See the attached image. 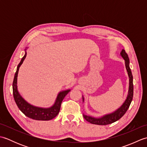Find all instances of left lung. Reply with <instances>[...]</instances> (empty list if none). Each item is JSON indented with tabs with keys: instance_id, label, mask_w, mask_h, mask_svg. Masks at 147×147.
<instances>
[{
	"instance_id": "left-lung-1",
	"label": "left lung",
	"mask_w": 147,
	"mask_h": 147,
	"mask_svg": "<svg viewBox=\"0 0 147 147\" xmlns=\"http://www.w3.org/2000/svg\"><path fill=\"white\" fill-rule=\"evenodd\" d=\"M121 57L124 59V62H125V66L127 71V74L129 77V90H128V94L126 97L125 101L121 107L117 109L116 111L112 112L111 114H105L103 115L100 117H94L90 115H87L83 114V117L85 119L89 122V123L97 124V125H107L111 123H113L114 122L117 121L123 116L124 114L126 113V111L128 109L129 105L131 104L133 100V75L131 73V71L129 67V59L128 55L126 53L124 49L122 50L121 52ZM83 102H84V97L83 96Z\"/></svg>"
}]
</instances>
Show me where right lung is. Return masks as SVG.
Wrapping results in <instances>:
<instances>
[{
  "mask_svg": "<svg viewBox=\"0 0 147 147\" xmlns=\"http://www.w3.org/2000/svg\"><path fill=\"white\" fill-rule=\"evenodd\" d=\"M26 49H25V54L23 56V57L21 59L20 64L18 65L16 72L14 78L13 83H12V90H13V96L15 102L18 105V108L20 109V110L27 117L38 121L51 120L58 115L59 111H60L61 103L64 98L65 96L71 91V90H64V91L59 92L57 98H56L55 103L51 107H38L29 104L20 94L18 90L17 85L19 69H20L21 64H23L24 59L26 58Z\"/></svg>",
  "mask_w": 147,
  "mask_h": 147,
  "instance_id": "obj_1",
  "label": "right lung"
}]
</instances>
